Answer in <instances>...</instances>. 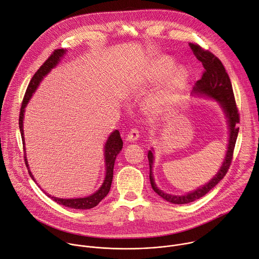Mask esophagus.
I'll list each match as a JSON object with an SVG mask.
<instances>
[{
    "label": "esophagus",
    "instance_id": "obj_1",
    "mask_svg": "<svg viewBox=\"0 0 259 259\" xmlns=\"http://www.w3.org/2000/svg\"><path fill=\"white\" fill-rule=\"evenodd\" d=\"M139 137V131L136 128H132L130 132L127 134V140L128 141H135Z\"/></svg>",
    "mask_w": 259,
    "mask_h": 259
}]
</instances>
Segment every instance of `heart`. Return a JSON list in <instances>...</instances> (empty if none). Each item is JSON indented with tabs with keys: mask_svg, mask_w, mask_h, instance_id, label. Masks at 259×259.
I'll use <instances>...</instances> for the list:
<instances>
[{
	"mask_svg": "<svg viewBox=\"0 0 259 259\" xmlns=\"http://www.w3.org/2000/svg\"><path fill=\"white\" fill-rule=\"evenodd\" d=\"M172 64H173V62L170 58H162L158 61L156 69L160 72H165V71H167L168 69H170L172 67ZM182 80H183L182 70H176L174 72V75H173L171 85L177 86L178 84H180L182 82ZM164 101H165V96H163V95H157V96L153 97L145 105L147 113H149L152 116L159 115L162 112V107H163Z\"/></svg>",
	"mask_w": 259,
	"mask_h": 259,
	"instance_id": "b5f03b06",
	"label": "heart"
}]
</instances>
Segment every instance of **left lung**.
Segmentation results:
<instances>
[{"instance_id": "left-lung-1", "label": "left lung", "mask_w": 259, "mask_h": 259, "mask_svg": "<svg viewBox=\"0 0 259 259\" xmlns=\"http://www.w3.org/2000/svg\"><path fill=\"white\" fill-rule=\"evenodd\" d=\"M190 46L195 56L198 58V60L202 62L205 69L202 75V78L199 81H197L196 86L194 87V91L195 93L214 98L221 104L229 119L230 138H229L228 151H227L224 164L217 172V174L208 183H206L204 187L184 196H172L169 194H165L157 188L154 181L153 172H152L154 156L151 151L149 152V154H147V158H149V164H150V180H151L152 188L161 198H163L164 200L172 204H188L204 197L227 175L230 169V166L232 164L235 145H236V141L239 133L238 124L240 123V114L238 112V107L236 104V99H235L231 79L228 75L223 62H221L220 59L216 57L212 52L202 48L198 44L190 43Z\"/></svg>"}]
</instances>
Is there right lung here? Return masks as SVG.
Returning a JSON list of instances; mask_svg holds the SVG:
<instances>
[{"label":"right lung","instance_id":"1","mask_svg":"<svg viewBox=\"0 0 259 259\" xmlns=\"http://www.w3.org/2000/svg\"><path fill=\"white\" fill-rule=\"evenodd\" d=\"M65 53V50L63 49H56L54 50L51 55L47 58V60L41 65V67L35 71V73L33 75V77L31 78L25 94L23 96L22 99V103H21V107H20V113H19V129H20V133H21V138H22V142L24 145V137H23V113H24V107L26 106L28 100L30 99L32 93L34 92V90L36 89V87L39 86L40 82L43 80V78L47 75V73L51 70V68H53L58 61L60 60V57ZM24 147V146H23ZM123 147V141L120 135L119 130H115L110 136L108 137L105 146H104V157H105V166H106V173H105V178L103 180V183L101 188L93 195L86 197V198H79V199H58L55 197H51L49 194L45 193L49 198H51L53 201H55L57 204L63 205L65 207L68 208H72V209H90L93 208L95 206H97L99 204V202L106 197V195L108 194L109 190H110V186H112V181H113V176H114V165H115V160L116 157L118 156V154L120 153V151L122 150ZM24 150V149H23ZM24 162L25 165L28 168L27 165V161L25 159V155H24ZM29 176L33 179V176L31 174V172L28 170ZM34 180V179H33Z\"/></svg>","mask_w":259,"mask_h":259}]
</instances>
